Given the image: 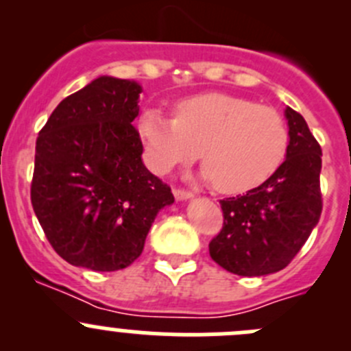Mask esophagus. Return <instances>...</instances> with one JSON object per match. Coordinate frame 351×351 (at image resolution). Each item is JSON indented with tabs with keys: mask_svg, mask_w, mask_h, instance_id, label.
Wrapping results in <instances>:
<instances>
[{
	"mask_svg": "<svg viewBox=\"0 0 351 351\" xmlns=\"http://www.w3.org/2000/svg\"><path fill=\"white\" fill-rule=\"evenodd\" d=\"M173 193H175L176 200L183 202V200H190V198L193 197L192 192H189V190H180V189H175L173 190Z\"/></svg>",
	"mask_w": 351,
	"mask_h": 351,
	"instance_id": "34e87169",
	"label": "esophagus"
}]
</instances>
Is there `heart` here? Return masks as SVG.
I'll list each match as a JSON object with an SVG mask.
<instances>
[{"label": "heart", "instance_id": "heart-1", "mask_svg": "<svg viewBox=\"0 0 351 351\" xmlns=\"http://www.w3.org/2000/svg\"><path fill=\"white\" fill-rule=\"evenodd\" d=\"M147 162L156 173L200 153L202 178L224 195L263 185L284 162L289 129L275 108L228 93H204L176 105V117L146 110L139 122Z\"/></svg>", "mask_w": 351, "mask_h": 351}]
</instances>
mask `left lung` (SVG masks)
Wrapping results in <instances>:
<instances>
[{
	"mask_svg": "<svg viewBox=\"0 0 351 351\" xmlns=\"http://www.w3.org/2000/svg\"><path fill=\"white\" fill-rule=\"evenodd\" d=\"M285 119L289 149L280 168L263 185L221 200L224 226L208 244V253L234 275L280 271L319 222L321 146L300 113L287 107Z\"/></svg>",
	"mask_w": 351,
	"mask_h": 351,
	"instance_id": "8db88e82",
	"label": "left lung"
}]
</instances>
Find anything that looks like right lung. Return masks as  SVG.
Listing matches in <instances>:
<instances>
[{"instance_id": "obj_1", "label": "right lung", "mask_w": 351, "mask_h": 351, "mask_svg": "<svg viewBox=\"0 0 351 351\" xmlns=\"http://www.w3.org/2000/svg\"><path fill=\"white\" fill-rule=\"evenodd\" d=\"M137 81L100 76L56 107L35 146L34 212L74 267L115 271L141 256L156 215L175 202L143 162L132 125Z\"/></svg>"}]
</instances>
